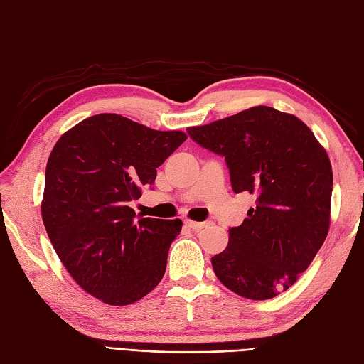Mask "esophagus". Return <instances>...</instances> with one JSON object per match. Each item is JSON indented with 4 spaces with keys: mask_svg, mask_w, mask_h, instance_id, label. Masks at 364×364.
Segmentation results:
<instances>
[{
    "mask_svg": "<svg viewBox=\"0 0 364 364\" xmlns=\"http://www.w3.org/2000/svg\"><path fill=\"white\" fill-rule=\"evenodd\" d=\"M185 225H187L193 231H199V229H203L207 226V223H201V221H191V220H185Z\"/></svg>",
    "mask_w": 364,
    "mask_h": 364,
    "instance_id": "obj_1",
    "label": "esophagus"
}]
</instances>
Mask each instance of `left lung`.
Segmentation results:
<instances>
[{
  "instance_id": "obj_1",
  "label": "left lung",
  "mask_w": 364,
  "mask_h": 364,
  "mask_svg": "<svg viewBox=\"0 0 364 364\" xmlns=\"http://www.w3.org/2000/svg\"><path fill=\"white\" fill-rule=\"evenodd\" d=\"M187 132L196 144L225 157L234 193L256 195L248 218L229 229L228 248L212 257L215 275L250 300L287 291L328 234L327 152L299 117L262 105Z\"/></svg>"
}]
</instances>
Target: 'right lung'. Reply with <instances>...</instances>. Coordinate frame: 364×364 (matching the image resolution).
Segmentation results:
<instances>
[{"label": "right lung", "instance_id": "obj_1", "mask_svg": "<svg viewBox=\"0 0 364 364\" xmlns=\"http://www.w3.org/2000/svg\"><path fill=\"white\" fill-rule=\"evenodd\" d=\"M185 139L105 113L65 132L51 151L43 225L70 277L103 303H135L165 275L182 221L136 217L129 203Z\"/></svg>", "mask_w": 364, "mask_h": 364}]
</instances>
